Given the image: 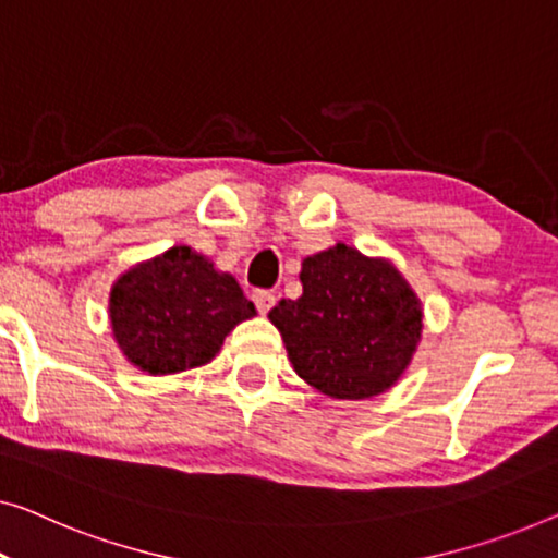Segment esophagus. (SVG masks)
I'll return each instance as SVG.
<instances>
[{
	"label": "esophagus",
	"instance_id": "34e87169",
	"mask_svg": "<svg viewBox=\"0 0 558 558\" xmlns=\"http://www.w3.org/2000/svg\"><path fill=\"white\" fill-rule=\"evenodd\" d=\"M253 301L257 305V311H260L265 316V313H268L272 305H276V293H272V290H255Z\"/></svg>",
	"mask_w": 558,
	"mask_h": 558
}]
</instances>
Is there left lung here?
I'll return each instance as SVG.
<instances>
[{"label":"left lung","instance_id":"1","mask_svg":"<svg viewBox=\"0 0 558 558\" xmlns=\"http://www.w3.org/2000/svg\"><path fill=\"white\" fill-rule=\"evenodd\" d=\"M303 295L268 313L301 379L336 399L381 395L417 349V295L387 260L336 245L301 270Z\"/></svg>","mask_w":558,"mask_h":558}]
</instances>
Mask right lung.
Segmentation results:
<instances>
[{
  "instance_id": "add662e5",
  "label": "right lung",
  "mask_w": 558,
  "mask_h": 558,
  "mask_svg": "<svg viewBox=\"0 0 558 558\" xmlns=\"http://www.w3.org/2000/svg\"><path fill=\"white\" fill-rule=\"evenodd\" d=\"M238 280L190 247H171L125 272L111 293L113 336L131 364L174 374L207 364L240 320L253 318Z\"/></svg>"
}]
</instances>
